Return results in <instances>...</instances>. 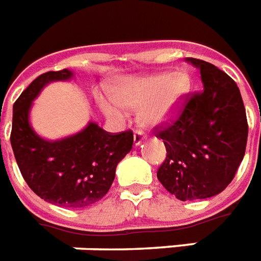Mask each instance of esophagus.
<instances>
[{"label":"esophagus","mask_w":261,"mask_h":261,"mask_svg":"<svg viewBox=\"0 0 261 261\" xmlns=\"http://www.w3.org/2000/svg\"><path fill=\"white\" fill-rule=\"evenodd\" d=\"M145 140H146V137L142 131H136V133H134V145L136 146L141 145V144H142Z\"/></svg>","instance_id":"esophagus-1"}]
</instances>
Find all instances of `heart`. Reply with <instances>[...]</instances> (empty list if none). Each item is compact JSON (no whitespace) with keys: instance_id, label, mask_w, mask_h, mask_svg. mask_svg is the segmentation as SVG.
Wrapping results in <instances>:
<instances>
[{"instance_id":"obj_1","label":"heart","mask_w":261,"mask_h":261,"mask_svg":"<svg viewBox=\"0 0 261 261\" xmlns=\"http://www.w3.org/2000/svg\"><path fill=\"white\" fill-rule=\"evenodd\" d=\"M190 90V80L182 71L155 73L131 77L116 88V102L101 95L98 103L106 116L116 121H124L125 111L138 109L142 125L160 124L173 115Z\"/></svg>"}]
</instances>
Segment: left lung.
Returning <instances> with one entry per match:
<instances>
[{
	"label": "left lung",
	"instance_id": "1",
	"mask_svg": "<svg viewBox=\"0 0 261 261\" xmlns=\"http://www.w3.org/2000/svg\"><path fill=\"white\" fill-rule=\"evenodd\" d=\"M185 61L199 69L203 90L159 131L167 156L158 179L177 199H206L232 181L246 149L248 121L238 86L228 74L202 59Z\"/></svg>",
	"mask_w": 261,
	"mask_h": 261
}]
</instances>
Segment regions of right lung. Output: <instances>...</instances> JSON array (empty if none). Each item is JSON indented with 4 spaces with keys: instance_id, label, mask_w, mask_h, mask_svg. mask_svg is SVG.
<instances>
[{
    "instance_id": "obj_1",
    "label": "right lung",
    "mask_w": 261,
    "mask_h": 261,
    "mask_svg": "<svg viewBox=\"0 0 261 261\" xmlns=\"http://www.w3.org/2000/svg\"><path fill=\"white\" fill-rule=\"evenodd\" d=\"M74 77L69 69L38 76L13 103L12 145L23 178L48 203L86 207L102 199L115 179L116 167L133 148V133L111 134L94 121L73 136L47 140L30 123L33 101L54 82Z\"/></svg>"
}]
</instances>
